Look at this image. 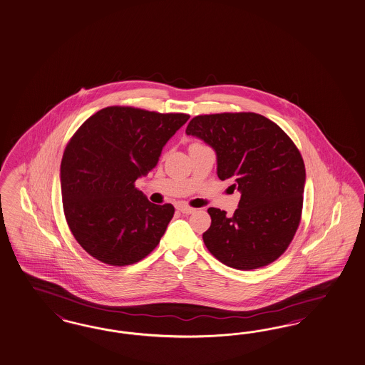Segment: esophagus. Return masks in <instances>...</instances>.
<instances>
[{"label": "esophagus", "instance_id": "obj_1", "mask_svg": "<svg viewBox=\"0 0 365 365\" xmlns=\"http://www.w3.org/2000/svg\"><path fill=\"white\" fill-rule=\"evenodd\" d=\"M176 209L183 214H191L195 212L194 207H191V206L186 205V203H182V202H180V203H176Z\"/></svg>", "mask_w": 365, "mask_h": 365}]
</instances>
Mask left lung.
Wrapping results in <instances>:
<instances>
[{
	"instance_id": "8db88e82",
	"label": "left lung",
	"mask_w": 365,
	"mask_h": 365,
	"mask_svg": "<svg viewBox=\"0 0 365 365\" xmlns=\"http://www.w3.org/2000/svg\"><path fill=\"white\" fill-rule=\"evenodd\" d=\"M186 133L213 147L218 178H232L241 192L233 217L207 209L206 248L222 264L242 271L274 263L302 218L306 171L294 141L274 121L252 112L195 115Z\"/></svg>"
}]
</instances>
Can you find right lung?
<instances>
[{"mask_svg":"<svg viewBox=\"0 0 365 365\" xmlns=\"http://www.w3.org/2000/svg\"><path fill=\"white\" fill-rule=\"evenodd\" d=\"M189 118L108 106L70 138L61 164L64 217L90 256L124 267L158 247L175 209L148 201L135 182L158 164L164 144Z\"/></svg>","mask_w":365,"mask_h":365,"instance_id":"1","label":"right lung"}]
</instances>
